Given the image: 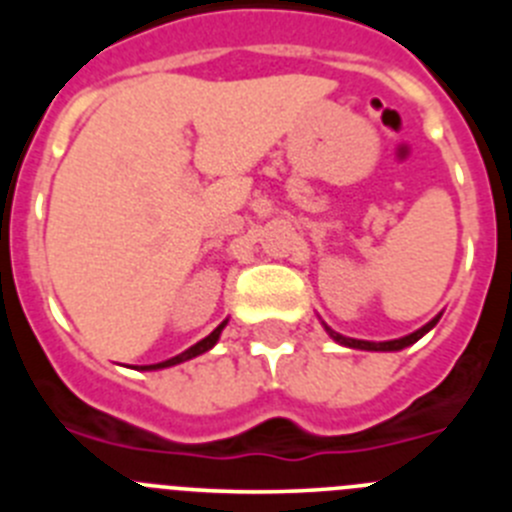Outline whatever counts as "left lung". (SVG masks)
<instances>
[{
  "label": "left lung",
  "instance_id": "8db88e82",
  "mask_svg": "<svg viewBox=\"0 0 512 512\" xmlns=\"http://www.w3.org/2000/svg\"><path fill=\"white\" fill-rule=\"evenodd\" d=\"M441 315H443V312H438L436 318L428 320V323H425L423 328L413 330V333H408V336H402V338H392V341H359V338L341 336L338 330H333L328 323H323V320H320V323H323L325 333H328V336L333 338V341L341 343V346H346V348H359V351H402V348H408V346H413L415 341H420V338H423L425 333H428V330L436 328V323H438V320H441Z\"/></svg>",
  "mask_w": 512,
  "mask_h": 512
}]
</instances>
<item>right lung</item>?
<instances>
[{
    "label": "right lung",
    "instance_id": "1",
    "mask_svg": "<svg viewBox=\"0 0 512 512\" xmlns=\"http://www.w3.org/2000/svg\"><path fill=\"white\" fill-rule=\"evenodd\" d=\"M225 325H228V318H225L223 323L217 325V328L212 330L210 336H207V338H202V341H200V343H194V346H189L187 351H182V354H179V356H171V359H166V361H158V364L140 366V372H156V369H169V366L184 364V361L194 359V356H202V354H205V351H210V348L215 346L217 341H220V333H223V328H225Z\"/></svg>",
    "mask_w": 512,
    "mask_h": 512
}]
</instances>
